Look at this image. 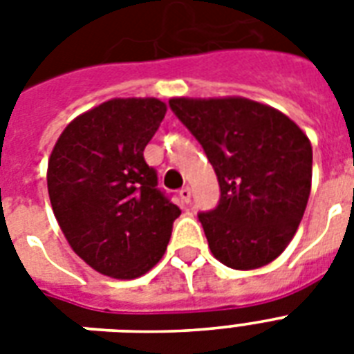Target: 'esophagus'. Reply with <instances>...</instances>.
Returning <instances> with one entry per match:
<instances>
[{"instance_id": "esophagus-1", "label": "esophagus", "mask_w": 354, "mask_h": 354, "mask_svg": "<svg viewBox=\"0 0 354 354\" xmlns=\"http://www.w3.org/2000/svg\"><path fill=\"white\" fill-rule=\"evenodd\" d=\"M191 187H183V189H180V198L183 200V202H185V204H189V202H191Z\"/></svg>"}]
</instances>
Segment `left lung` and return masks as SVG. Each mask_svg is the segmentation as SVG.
I'll list each match as a JSON object with an SVG mask.
<instances>
[{"label":"left lung","mask_w":354,"mask_h":354,"mask_svg":"<svg viewBox=\"0 0 354 354\" xmlns=\"http://www.w3.org/2000/svg\"><path fill=\"white\" fill-rule=\"evenodd\" d=\"M169 106L198 139L221 185L218 205L198 213L211 253L235 270L272 263L307 207L308 138L285 113L244 97H180Z\"/></svg>","instance_id":"obj_1"}]
</instances>
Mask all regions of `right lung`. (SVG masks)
Returning a JSON list of instances; mask_svg holds the SVG:
<instances>
[{
	"label": "right lung",
	"instance_id": "1",
	"mask_svg": "<svg viewBox=\"0 0 354 354\" xmlns=\"http://www.w3.org/2000/svg\"><path fill=\"white\" fill-rule=\"evenodd\" d=\"M165 112L160 99L102 102L69 122L49 158L58 226L84 263L115 279L147 274L182 213L143 158Z\"/></svg>",
	"mask_w": 354,
	"mask_h": 354
}]
</instances>
